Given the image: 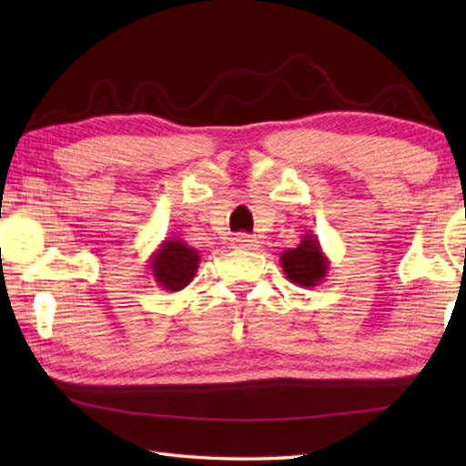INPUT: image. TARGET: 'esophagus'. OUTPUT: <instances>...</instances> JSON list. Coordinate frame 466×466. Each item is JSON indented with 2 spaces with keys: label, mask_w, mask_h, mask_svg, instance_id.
I'll use <instances>...</instances> for the list:
<instances>
[{
  "label": "esophagus",
  "mask_w": 466,
  "mask_h": 466,
  "mask_svg": "<svg viewBox=\"0 0 466 466\" xmlns=\"http://www.w3.org/2000/svg\"><path fill=\"white\" fill-rule=\"evenodd\" d=\"M232 242L238 248H247V250H255L258 247V240L255 238V236H250V234H236Z\"/></svg>",
  "instance_id": "obj_1"
}]
</instances>
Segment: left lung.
<instances>
[{
    "mask_svg": "<svg viewBox=\"0 0 466 466\" xmlns=\"http://www.w3.org/2000/svg\"><path fill=\"white\" fill-rule=\"evenodd\" d=\"M279 263L286 278L299 288H314L325 281L330 265L314 234H304L296 248L283 250Z\"/></svg>",
    "mask_w": 466,
    "mask_h": 466,
    "instance_id": "obj_1",
    "label": "left lung"
}]
</instances>
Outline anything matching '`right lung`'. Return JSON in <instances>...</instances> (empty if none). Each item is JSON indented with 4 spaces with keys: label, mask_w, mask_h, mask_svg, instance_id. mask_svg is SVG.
I'll use <instances>...</instances> for the list:
<instances>
[{
    "label": "right lung",
    "mask_w": 466,
    "mask_h": 466,
    "mask_svg": "<svg viewBox=\"0 0 466 466\" xmlns=\"http://www.w3.org/2000/svg\"><path fill=\"white\" fill-rule=\"evenodd\" d=\"M149 271L154 281L167 291H180L193 281L199 269V250L188 247L185 240L167 238L149 257Z\"/></svg>",
    "instance_id": "add662e5"
}]
</instances>
